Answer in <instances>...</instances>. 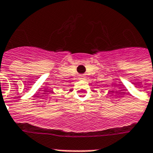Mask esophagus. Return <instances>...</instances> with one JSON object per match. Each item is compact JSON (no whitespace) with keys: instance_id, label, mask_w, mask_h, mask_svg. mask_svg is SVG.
Segmentation results:
<instances>
[{"instance_id":"1","label":"esophagus","mask_w":153,"mask_h":153,"mask_svg":"<svg viewBox=\"0 0 153 153\" xmlns=\"http://www.w3.org/2000/svg\"><path fill=\"white\" fill-rule=\"evenodd\" d=\"M85 77L83 75L80 76V78H79V80H85Z\"/></svg>"}]
</instances>
